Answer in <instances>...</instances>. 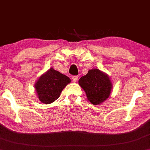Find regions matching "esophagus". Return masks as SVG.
<instances>
[{"instance_id":"esophagus-1","label":"esophagus","mask_w":150,"mask_h":150,"mask_svg":"<svg viewBox=\"0 0 150 150\" xmlns=\"http://www.w3.org/2000/svg\"><path fill=\"white\" fill-rule=\"evenodd\" d=\"M77 80H78V77H77V76H73V77H72V80H73L74 82H77Z\"/></svg>"}]
</instances>
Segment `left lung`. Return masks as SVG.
<instances>
[{
    "label": "left lung",
    "instance_id": "1",
    "mask_svg": "<svg viewBox=\"0 0 150 150\" xmlns=\"http://www.w3.org/2000/svg\"><path fill=\"white\" fill-rule=\"evenodd\" d=\"M86 93L87 99L94 105H99L109 97L113 88L111 79L106 73L97 68L89 70L78 81Z\"/></svg>",
    "mask_w": 150,
    "mask_h": 150
}]
</instances>
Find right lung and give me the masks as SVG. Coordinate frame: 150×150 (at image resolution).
<instances>
[{"instance_id": "obj_1", "label": "right lung", "mask_w": 150, "mask_h": 150, "mask_svg": "<svg viewBox=\"0 0 150 150\" xmlns=\"http://www.w3.org/2000/svg\"><path fill=\"white\" fill-rule=\"evenodd\" d=\"M70 82L69 77L51 68L36 81L34 88L39 101L49 104L60 97L63 89Z\"/></svg>"}]
</instances>
